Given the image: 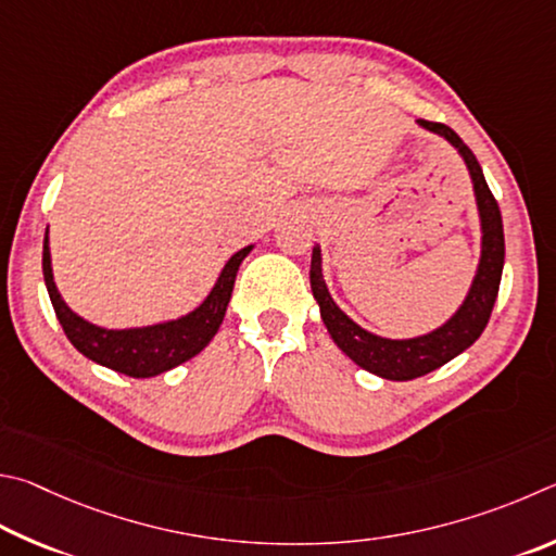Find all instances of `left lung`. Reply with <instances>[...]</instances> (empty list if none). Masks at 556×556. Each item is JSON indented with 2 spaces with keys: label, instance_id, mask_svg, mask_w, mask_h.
Wrapping results in <instances>:
<instances>
[{
  "label": "left lung",
  "instance_id": "1",
  "mask_svg": "<svg viewBox=\"0 0 556 556\" xmlns=\"http://www.w3.org/2000/svg\"><path fill=\"white\" fill-rule=\"evenodd\" d=\"M422 129L440 134L442 139L450 141L469 168L476 207H479L481 219V258L479 268H476L473 283L469 288V295L464 298L462 307L446 319L442 327L432 329L422 337L413 339H386L366 332L358 327L352 317L339 309L327 290L323 278V251L319 247L313 249V263H309V286H313V295L319 305V315L327 327L329 337L334 344L352 358L354 364L366 368L368 374H376L388 381H413L425 374L434 371V368L452 362L454 356L466 352L481 332L489 325L495 298H498V286L503 276V261H505V239H503V219L498 202H495L493 192L489 190V182L483 178V170L476 155L471 153L459 134L452 131L446 124L440 122H425L417 119Z\"/></svg>",
  "mask_w": 556,
  "mask_h": 556
}]
</instances>
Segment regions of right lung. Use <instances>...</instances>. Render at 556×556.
<instances>
[{"instance_id": "add662e5", "label": "right lung", "mask_w": 556, "mask_h": 556, "mask_svg": "<svg viewBox=\"0 0 556 556\" xmlns=\"http://www.w3.org/2000/svg\"><path fill=\"white\" fill-rule=\"evenodd\" d=\"M253 247H243L241 251L224 263L217 283L210 290V295L202 300L200 307L168 323L131 327V329H104L87 323L80 315H75L65 305L53 280L51 268V249H48V231L43 239V280L51 295L58 323H61L65 337L71 344L90 362L112 368L116 374L131 378H151L170 371V368L190 362L204 346L212 342L227 313L231 300L233 280L241 261L249 256Z\"/></svg>"}]
</instances>
